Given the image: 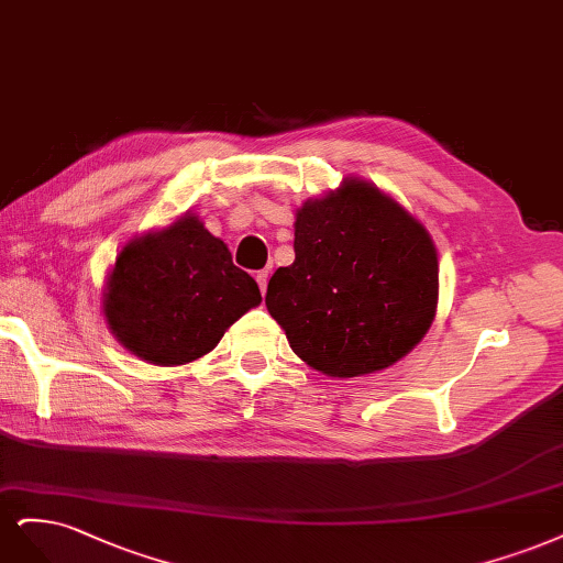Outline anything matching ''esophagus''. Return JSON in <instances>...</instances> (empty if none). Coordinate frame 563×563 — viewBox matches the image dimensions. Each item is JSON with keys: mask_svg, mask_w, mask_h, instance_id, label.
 I'll return each mask as SVG.
<instances>
[{"mask_svg": "<svg viewBox=\"0 0 563 563\" xmlns=\"http://www.w3.org/2000/svg\"><path fill=\"white\" fill-rule=\"evenodd\" d=\"M257 283H260V289L262 292H266V285H268V271H257Z\"/></svg>", "mask_w": 563, "mask_h": 563, "instance_id": "obj_1", "label": "esophagus"}]
</instances>
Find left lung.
Masks as SVG:
<instances>
[{"label": "left lung", "mask_w": 563, "mask_h": 563, "mask_svg": "<svg viewBox=\"0 0 563 563\" xmlns=\"http://www.w3.org/2000/svg\"><path fill=\"white\" fill-rule=\"evenodd\" d=\"M438 274L428 231L376 187L346 179L297 212L295 262L271 276L266 308L306 365L372 374L428 332Z\"/></svg>", "instance_id": "left-lung-1"}]
</instances>
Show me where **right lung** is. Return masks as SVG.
<instances>
[{
    "label": "right lung",
    "instance_id": "right-lung-1",
    "mask_svg": "<svg viewBox=\"0 0 563 563\" xmlns=\"http://www.w3.org/2000/svg\"><path fill=\"white\" fill-rule=\"evenodd\" d=\"M262 301L260 285L227 245L179 217L121 250L104 297L110 330L154 365H185L210 353L231 324Z\"/></svg>",
    "mask_w": 563,
    "mask_h": 563
}]
</instances>
